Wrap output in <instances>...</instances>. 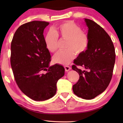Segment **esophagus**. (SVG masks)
Returning a JSON list of instances; mask_svg holds the SVG:
<instances>
[{"label":"esophagus","mask_w":123,"mask_h":123,"mask_svg":"<svg viewBox=\"0 0 123 123\" xmlns=\"http://www.w3.org/2000/svg\"><path fill=\"white\" fill-rule=\"evenodd\" d=\"M64 68H65V71H66V72L69 71V70L71 69V67H69V66H68V65H66V66H65Z\"/></svg>","instance_id":"34e87169"}]
</instances>
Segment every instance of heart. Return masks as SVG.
I'll return each instance as SVG.
<instances>
[{
    "instance_id": "heart-1",
    "label": "heart",
    "mask_w": 123,
    "mask_h": 123,
    "mask_svg": "<svg viewBox=\"0 0 123 123\" xmlns=\"http://www.w3.org/2000/svg\"><path fill=\"white\" fill-rule=\"evenodd\" d=\"M67 40L66 50L60 51L53 57L55 63L68 65L75 57V53L81 55L87 50L90 44L88 33L72 22H65L50 31L45 37V43L49 51L54 53L58 49V38Z\"/></svg>"
}]
</instances>
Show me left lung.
<instances>
[{
	"instance_id": "left-lung-1",
	"label": "left lung",
	"mask_w": 123,
	"mask_h": 123,
	"mask_svg": "<svg viewBox=\"0 0 123 123\" xmlns=\"http://www.w3.org/2000/svg\"><path fill=\"white\" fill-rule=\"evenodd\" d=\"M88 27L90 44L85 53L74 60L73 70L80 79L73 86L74 93L86 100L93 99L102 93L110 83L115 62V48L106 32L95 22L85 19ZM77 66H83L82 71Z\"/></svg>"
}]
</instances>
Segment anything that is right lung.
I'll use <instances>...</instances> for the list:
<instances>
[{"label": "right lung", "mask_w": 123, "mask_h": 123, "mask_svg": "<svg viewBox=\"0 0 123 123\" xmlns=\"http://www.w3.org/2000/svg\"><path fill=\"white\" fill-rule=\"evenodd\" d=\"M49 23L34 21L19 26L11 43V64L21 91L35 101L48 100L56 92V83L64 75L62 65L49 66L51 55L43 30Z\"/></svg>", "instance_id": "obj_1"}]
</instances>
